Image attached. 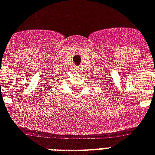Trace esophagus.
I'll return each mask as SVG.
<instances>
[{"label": "esophagus", "mask_w": 155, "mask_h": 155, "mask_svg": "<svg viewBox=\"0 0 155 155\" xmlns=\"http://www.w3.org/2000/svg\"><path fill=\"white\" fill-rule=\"evenodd\" d=\"M75 71H76V72H80V68H75Z\"/></svg>", "instance_id": "34e87169"}]
</instances>
